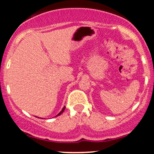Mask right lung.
Masks as SVG:
<instances>
[{
    "mask_svg": "<svg viewBox=\"0 0 154 154\" xmlns=\"http://www.w3.org/2000/svg\"><path fill=\"white\" fill-rule=\"evenodd\" d=\"M65 108H66V107H65V106H63V109H62V110H61V111H60V112L59 113V114H57V115H56V116H59V115H61V114H62V113L63 112V111H64Z\"/></svg>",
    "mask_w": 154,
    "mask_h": 154,
    "instance_id": "right-lung-1",
    "label": "right lung"
}]
</instances>
